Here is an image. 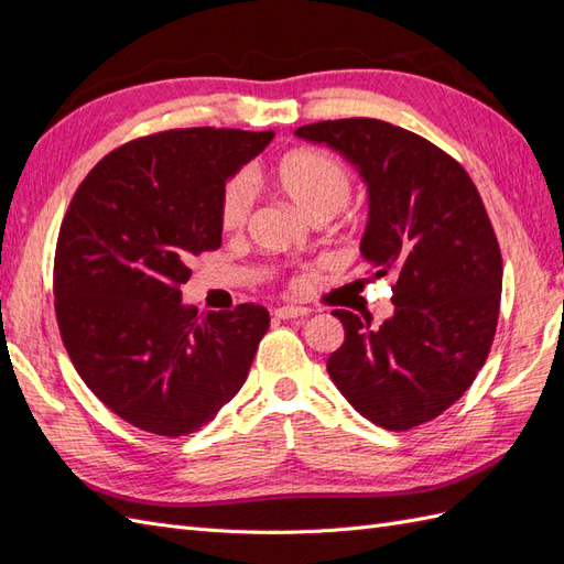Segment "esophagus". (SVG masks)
<instances>
[{"mask_svg": "<svg viewBox=\"0 0 564 564\" xmlns=\"http://www.w3.org/2000/svg\"><path fill=\"white\" fill-rule=\"evenodd\" d=\"M311 311L301 308V305H282V308H275V317L278 319H299L305 317Z\"/></svg>", "mask_w": 564, "mask_h": 564, "instance_id": "obj_1", "label": "esophagus"}]
</instances>
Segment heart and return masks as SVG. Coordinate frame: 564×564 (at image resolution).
<instances>
[{
    "label": "heart",
    "mask_w": 564,
    "mask_h": 564,
    "mask_svg": "<svg viewBox=\"0 0 564 564\" xmlns=\"http://www.w3.org/2000/svg\"><path fill=\"white\" fill-rule=\"evenodd\" d=\"M272 183L315 220H329L352 197L350 169L319 148L289 150L270 172ZM253 212V183L247 174L230 176L218 195V224L242 232Z\"/></svg>",
    "instance_id": "b5f03b06"
}]
</instances>
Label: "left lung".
Masks as SVG:
<instances>
[{"label":"left lung","mask_w":564,"mask_h":564,"mask_svg":"<svg viewBox=\"0 0 564 564\" xmlns=\"http://www.w3.org/2000/svg\"><path fill=\"white\" fill-rule=\"evenodd\" d=\"M350 160L369 191L362 256L392 280L395 315L334 311L346 338L327 371L357 412L386 431L437 419L482 369L501 308L497 232L468 172L423 135L381 119L296 129Z\"/></svg>","instance_id":"1"}]
</instances>
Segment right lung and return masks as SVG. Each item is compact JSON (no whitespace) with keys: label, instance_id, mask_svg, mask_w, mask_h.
Here are the masks:
<instances>
[{"label":"right lung","instance_id":"add662e5","mask_svg":"<svg viewBox=\"0 0 564 564\" xmlns=\"http://www.w3.org/2000/svg\"><path fill=\"white\" fill-rule=\"evenodd\" d=\"M272 131L172 129L108 152L73 195L54 259L63 346L94 395L135 429L183 437L247 381L270 315L181 303L193 261L220 247L224 183Z\"/></svg>","mask_w":564,"mask_h":564}]
</instances>
